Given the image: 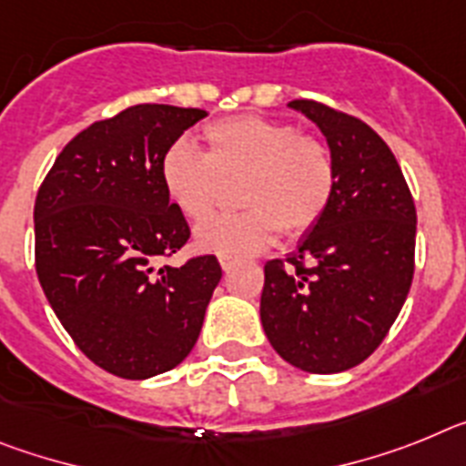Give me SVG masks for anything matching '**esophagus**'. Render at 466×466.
Wrapping results in <instances>:
<instances>
[{
	"instance_id": "esophagus-1",
	"label": "esophagus",
	"mask_w": 466,
	"mask_h": 466,
	"mask_svg": "<svg viewBox=\"0 0 466 466\" xmlns=\"http://www.w3.org/2000/svg\"><path fill=\"white\" fill-rule=\"evenodd\" d=\"M220 267L225 269V272H229L234 267V260H229V258H220Z\"/></svg>"
}]
</instances>
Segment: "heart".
Returning <instances> with one entry per match:
<instances>
[{
    "mask_svg": "<svg viewBox=\"0 0 466 466\" xmlns=\"http://www.w3.org/2000/svg\"><path fill=\"white\" fill-rule=\"evenodd\" d=\"M206 155L187 137L164 149L159 177L166 197L187 220L216 210L220 183L244 177L238 204L244 213L206 220L194 232V248L241 260L262 253L281 232L300 237L329 210L335 194V161L314 136L289 121L258 115L213 121L204 128Z\"/></svg>",
    "mask_w": 466,
    "mask_h": 466,
    "instance_id": "heart-1",
    "label": "heart"
}]
</instances>
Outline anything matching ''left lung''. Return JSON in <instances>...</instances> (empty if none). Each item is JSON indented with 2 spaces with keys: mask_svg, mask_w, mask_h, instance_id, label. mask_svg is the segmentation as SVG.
I'll use <instances>...</instances> for the list:
<instances>
[{
  "mask_svg": "<svg viewBox=\"0 0 466 466\" xmlns=\"http://www.w3.org/2000/svg\"><path fill=\"white\" fill-rule=\"evenodd\" d=\"M326 136L333 201L286 260L265 265L260 321L283 361L307 373H342L373 354L408 298L418 216L401 166L356 116L293 100Z\"/></svg>",
  "mask_w": 466,
  "mask_h": 466,
  "instance_id": "obj_1",
  "label": "left lung"
}]
</instances>
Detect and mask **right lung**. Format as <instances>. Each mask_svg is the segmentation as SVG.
<instances>
[{"label": "right lung", "mask_w": 466, "mask_h": 466, "mask_svg": "<svg viewBox=\"0 0 466 466\" xmlns=\"http://www.w3.org/2000/svg\"><path fill=\"white\" fill-rule=\"evenodd\" d=\"M208 115L133 105L65 145L35 201V262L48 305L107 373L147 380L192 351L222 277L216 256L164 265L189 238L159 177L164 149Z\"/></svg>", "instance_id": "add662e5"}]
</instances>
